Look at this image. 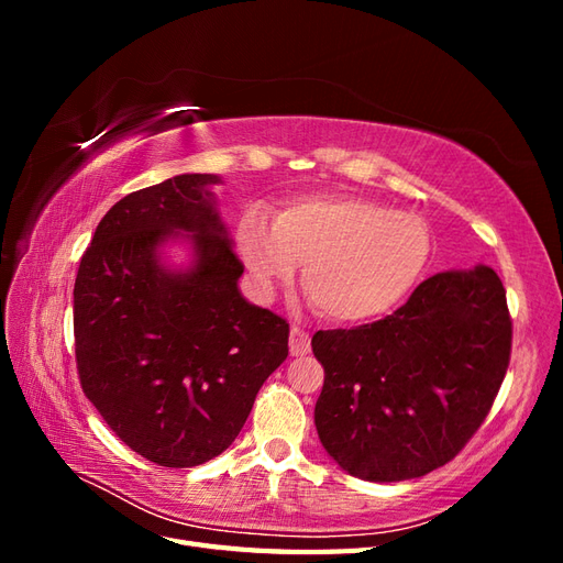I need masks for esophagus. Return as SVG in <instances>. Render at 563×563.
Masks as SVG:
<instances>
[{"label": "esophagus", "mask_w": 563, "mask_h": 563, "mask_svg": "<svg viewBox=\"0 0 563 563\" xmlns=\"http://www.w3.org/2000/svg\"><path fill=\"white\" fill-rule=\"evenodd\" d=\"M288 347H291V354H294V356L310 354V335L305 333L302 329L294 327V329H291V338H288Z\"/></svg>", "instance_id": "1"}]
</instances>
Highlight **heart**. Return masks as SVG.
I'll return each instance as SVG.
<instances>
[{
	"label": "heart",
	"instance_id": "obj_1",
	"mask_svg": "<svg viewBox=\"0 0 563 563\" xmlns=\"http://www.w3.org/2000/svg\"><path fill=\"white\" fill-rule=\"evenodd\" d=\"M253 291L267 298L302 267V288L321 317L362 323L395 310L422 277L432 234L416 213L354 195H308L269 218L253 209L236 228Z\"/></svg>",
	"mask_w": 563,
	"mask_h": 563
}]
</instances>
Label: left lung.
Masks as SVG:
<instances>
[{
  "instance_id": "8db88e82",
  "label": "left lung",
  "mask_w": 563,
  "mask_h": 563,
  "mask_svg": "<svg viewBox=\"0 0 563 563\" xmlns=\"http://www.w3.org/2000/svg\"><path fill=\"white\" fill-rule=\"evenodd\" d=\"M512 319L486 265L424 279L389 317L317 331L321 446L347 474L404 482L453 460L503 385Z\"/></svg>"
}]
</instances>
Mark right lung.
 Segmentation results:
<instances>
[{"label": "right lung", "instance_id": "right-lung-1", "mask_svg": "<svg viewBox=\"0 0 563 563\" xmlns=\"http://www.w3.org/2000/svg\"><path fill=\"white\" fill-rule=\"evenodd\" d=\"M183 174L119 199L75 282V354L84 395L150 463L195 467L223 453L288 354V323L251 305L244 265L209 190ZM187 241L194 263L163 249Z\"/></svg>", "mask_w": 563, "mask_h": 563}]
</instances>
